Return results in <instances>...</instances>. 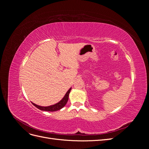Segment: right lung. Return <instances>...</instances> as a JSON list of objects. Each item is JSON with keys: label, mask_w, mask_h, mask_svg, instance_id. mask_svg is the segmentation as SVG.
<instances>
[{"label": "right lung", "mask_w": 149, "mask_h": 149, "mask_svg": "<svg viewBox=\"0 0 149 149\" xmlns=\"http://www.w3.org/2000/svg\"><path fill=\"white\" fill-rule=\"evenodd\" d=\"M71 89V88H70V89L68 91H67V93L65 94V96L63 97V98L62 99V100L58 102V103L55 104H53L52 106H46V107H43V106H38L37 104H35L32 103V104L33 106H35L36 107H37L38 109L42 110V111H50V112H53V111H56L61 109V108L63 107L68 102V97H69V94L70 93V91Z\"/></svg>", "instance_id": "1"}]
</instances>
